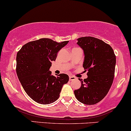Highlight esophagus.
I'll list each match as a JSON object with an SVG mask.
<instances>
[{"label": "esophagus", "mask_w": 131, "mask_h": 131, "mask_svg": "<svg viewBox=\"0 0 131 131\" xmlns=\"http://www.w3.org/2000/svg\"><path fill=\"white\" fill-rule=\"evenodd\" d=\"M76 79V77H73V76H69V80L70 81H73V80H75Z\"/></svg>", "instance_id": "esophagus-1"}]
</instances>
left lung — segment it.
<instances>
[{"instance_id": "obj_1", "label": "left lung", "mask_w": 131, "mask_h": 131, "mask_svg": "<svg viewBox=\"0 0 131 131\" xmlns=\"http://www.w3.org/2000/svg\"><path fill=\"white\" fill-rule=\"evenodd\" d=\"M77 43L84 50L83 67L88 72L86 79H79L81 86L74 93L80 102L95 104L105 97L112 84L116 56L110 45L98 38L82 37Z\"/></svg>"}]
</instances>
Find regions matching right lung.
Segmentation results:
<instances>
[{"mask_svg":"<svg viewBox=\"0 0 131 131\" xmlns=\"http://www.w3.org/2000/svg\"><path fill=\"white\" fill-rule=\"evenodd\" d=\"M69 41L61 42L42 38L25 43L17 53L16 73L27 95L36 103L48 104L59 97L63 85L68 83L66 74L57 77L49 70L51 61Z\"/></svg>","mask_w":131,"mask_h":131,"instance_id":"right-lung-1","label":"right lung"}]
</instances>
